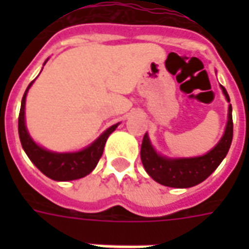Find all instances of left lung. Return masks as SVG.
Masks as SVG:
<instances>
[{
  "label": "left lung",
  "mask_w": 249,
  "mask_h": 249,
  "mask_svg": "<svg viewBox=\"0 0 249 249\" xmlns=\"http://www.w3.org/2000/svg\"><path fill=\"white\" fill-rule=\"evenodd\" d=\"M221 89H223L225 98L230 103V96L225 90V88L221 87ZM232 137H233V121H232V107L230 105L228 123H227L224 136L221 137L219 144L207 155L193 157V159L162 157L157 155L155 149L152 148L151 141L145 133L142 139V144H141V161L145 168L146 173L161 185L172 188L195 187L208 178L209 175L219 167L220 162L224 160V157L230 151Z\"/></svg>",
  "instance_id": "obj_1"
}]
</instances>
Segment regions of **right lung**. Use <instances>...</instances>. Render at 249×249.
<instances>
[{"instance_id": "1", "label": "right lung", "mask_w": 249, "mask_h": 249, "mask_svg": "<svg viewBox=\"0 0 249 249\" xmlns=\"http://www.w3.org/2000/svg\"><path fill=\"white\" fill-rule=\"evenodd\" d=\"M32 84H33V81L30 82L28 89ZM28 89L25 90L22 103H21V109H19L18 135L21 145L24 148L25 153L30 159V161L33 162L45 176H48L52 180H56V181L77 180V178H81L89 175L96 168L98 160L103 156L107 139L117 128V124L112 125L93 142L92 145H89L80 152H76V153H54V152L46 151L32 140V137L29 136L26 126H25V100H26Z\"/></svg>"}]
</instances>
